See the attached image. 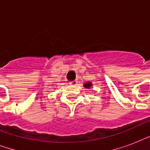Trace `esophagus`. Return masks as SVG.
Here are the masks:
<instances>
[{
	"mask_svg": "<svg viewBox=\"0 0 150 150\" xmlns=\"http://www.w3.org/2000/svg\"><path fill=\"white\" fill-rule=\"evenodd\" d=\"M69 84L71 86H76L77 85V81H72V82H69Z\"/></svg>",
	"mask_w": 150,
	"mask_h": 150,
	"instance_id": "obj_1",
	"label": "esophagus"
}]
</instances>
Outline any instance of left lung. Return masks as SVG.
Wrapping results in <instances>:
<instances>
[{"mask_svg":"<svg viewBox=\"0 0 150 150\" xmlns=\"http://www.w3.org/2000/svg\"><path fill=\"white\" fill-rule=\"evenodd\" d=\"M92 86H93V84H92L91 82H86V83H84V86H84L86 89H90L92 87Z\"/></svg>","mask_w":150,"mask_h":150,"instance_id":"8db88e82","label":"left lung"}]
</instances>
